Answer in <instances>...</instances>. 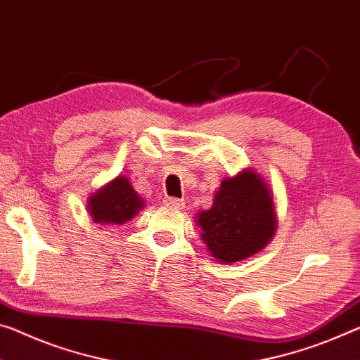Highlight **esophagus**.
Instances as JSON below:
<instances>
[{
    "label": "esophagus",
    "instance_id": "34e87169",
    "mask_svg": "<svg viewBox=\"0 0 360 360\" xmlns=\"http://www.w3.org/2000/svg\"><path fill=\"white\" fill-rule=\"evenodd\" d=\"M165 207L168 208H174V210H181L182 207H184V200L182 198H176V197H167L163 200Z\"/></svg>",
    "mask_w": 360,
    "mask_h": 360
}]
</instances>
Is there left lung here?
<instances>
[{
    "label": "left lung",
    "instance_id": "1",
    "mask_svg": "<svg viewBox=\"0 0 360 360\" xmlns=\"http://www.w3.org/2000/svg\"><path fill=\"white\" fill-rule=\"evenodd\" d=\"M197 224L218 261H242L258 253L276 232L274 202L264 181L252 169L224 179L213 207L198 213Z\"/></svg>",
    "mask_w": 360,
    "mask_h": 360
}]
</instances>
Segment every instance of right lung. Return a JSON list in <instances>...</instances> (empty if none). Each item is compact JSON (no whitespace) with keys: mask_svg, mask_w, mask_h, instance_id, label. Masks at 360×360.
<instances>
[{"mask_svg":"<svg viewBox=\"0 0 360 360\" xmlns=\"http://www.w3.org/2000/svg\"><path fill=\"white\" fill-rule=\"evenodd\" d=\"M142 207L138 192L124 176L108 182L89 198V213L98 224H123Z\"/></svg>","mask_w":360,"mask_h":360,"instance_id":"right-lung-1","label":"right lung"}]
</instances>
